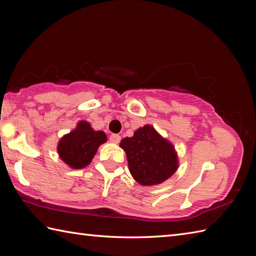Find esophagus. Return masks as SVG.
<instances>
[{"label": "esophagus", "mask_w": 256, "mask_h": 256, "mask_svg": "<svg viewBox=\"0 0 256 256\" xmlns=\"http://www.w3.org/2000/svg\"><path fill=\"white\" fill-rule=\"evenodd\" d=\"M121 140V136L118 134H112L110 136V142L113 144H118Z\"/></svg>", "instance_id": "34e87169"}]
</instances>
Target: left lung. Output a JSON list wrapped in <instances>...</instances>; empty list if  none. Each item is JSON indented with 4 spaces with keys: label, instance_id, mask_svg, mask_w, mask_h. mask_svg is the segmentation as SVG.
I'll return each mask as SVG.
<instances>
[{
    "label": "left lung",
    "instance_id": "obj_1",
    "mask_svg": "<svg viewBox=\"0 0 256 256\" xmlns=\"http://www.w3.org/2000/svg\"><path fill=\"white\" fill-rule=\"evenodd\" d=\"M120 146L126 154L130 172L142 186L164 182L178 170L175 146L150 124L123 138Z\"/></svg>",
    "mask_w": 256,
    "mask_h": 256
}]
</instances>
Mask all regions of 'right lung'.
<instances>
[{"label":"right lung","mask_w":256,"mask_h":256,"mask_svg":"<svg viewBox=\"0 0 256 256\" xmlns=\"http://www.w3.org/2000/svg\"><path fill=\"white\" fill-rule=\"evenodd\" d=\"M106 142L104 132L94 131L89 122L80 121L74 130L60 138L57 152L64 164L74 170H81L90 164L99 146Z\"/></svg>","instance_id":"right-lung-1"}]
</instances>
